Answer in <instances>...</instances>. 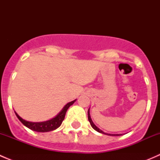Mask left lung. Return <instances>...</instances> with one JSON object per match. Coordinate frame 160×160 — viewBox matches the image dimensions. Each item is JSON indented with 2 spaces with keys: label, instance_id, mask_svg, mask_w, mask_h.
<instances>
[{
  "label": "left lung",
  "instance_id": "obj_1",
  "mask_svg": "<svg viewBox=\"0 0 160 160\" xmlns=\"http://www.w3.org/2000/svg\"><path fill=\"white\" fill-rule=\"evenodd\" d=\"M89 110H90V109H89ZM89 110H88V120H89V122H90V125H91V127H92V128H93V129H94L95 131H97V132H100V133L104 134V135H113V136H116V135H119V134H117V135H112V134H108V133H105V132H103L102 130H101V129H100L99 128H98V127H97L96 125H95L94 124H93V122H92V120H91V118H90V111H89Z\"/></svg>",
  "mask_w": 160,
  "mask_h": 160
}]
</instances>
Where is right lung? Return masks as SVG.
<instances>
[{"label":"right lung","instance_id":"right-lung-1","mask_svg":"<svg viewBox=\"0 0 160 160\" xmlns=\"http://www.w3.org/2000/svg\"><path fill=\"white\" fill-rule=\"evenodd\" d=\"M76 101V100L71 101V102L67 103L65 106H64L63 108L61 110L60 112L57 114L55 118L50 119V120L46 121V122H28V121L24 120L23 118L20 117L17 113L15 112L16 116L18 117V118L20 120V122L23 124L25 126H26L27 128H28L29 129L35 131V132H50V131H53L56 128H59V126L62 124V121L65 118L66 113L67 111L68 110L69 108Z\"/></svg>","mask_w":160,"mask_h":160}]
</instances>
